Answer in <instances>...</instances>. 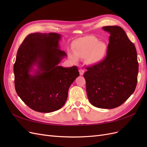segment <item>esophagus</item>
Segmentation results:
<instances>
[{"label": "esophagus", "instance_id": "1", "mask_svg": "<svg viewBox=\"0 0 147 147\" xmlns=\"http://www.w3.org/2000/svg\"><path fill=\"white\" fill-rule=\"evenodd\" d=\"M79 73H80V75H83V74L84 73V70L82 69H79Z\"/></svg>", "mask_w": 147, "mask_h": 147}]
</instances>
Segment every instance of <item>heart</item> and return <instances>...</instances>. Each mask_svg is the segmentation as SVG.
<instances>
[{
	"label": "heart",
	"mask_w": 147,
	"mask_h": 147,
	"mask_svg": "<svg viewBox=\"0 0 147 147\" xmlns=\"http://www.w3.org/2000/svg\"><path fill=\"white\" fill-rule=\"evenodd\" d=\"M108 47L103 42H99L91 35L78 38L74 44V52L69 55L74 62H77L78 57L86 58L91 64H97L104 59L107 53Z\"/></svg>",
	"instance_id": "obj_1"
}]
</instances>
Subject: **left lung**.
<instances>
[{"mask_svg":"<svg viewBox=\"0 0 147 147\" xmlns=\"http://www.w3.org/2000/svg\"><path fill=\"white\" fill-rule=\"evenodd\" d=\"M110 33L107 56L86 68L84 74L86 92L96 107L111 109L123 104L134 92L139 64L134 44L121 27L102 28Z\"/></svg>","mask_w":147,"mask_h":147,"instance_id":"left-lung-1","label":"left lung"}]
</instances>
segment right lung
<instances>
[{
    "label": "right lung",
    "mask_w": 147,
    "mask_h": 147,
    "mask_svg": "<svg viewBox=\"0 0 147 147\" xmlns=\"http://www.w3.org/2000/svg\"><path fill=\"white\" fill-rule=\"evenodd\" d=\"M61 38V34L53 32L30 34L17 52L13 66L16 93L29 107L38 112L60 109L67 99L70 86L80 75L77 66L58 65L67 56L60 50ZM34 66L38 69L34 70Z\"/></svg>",
    "instance_id": "right-lung-1"
}]
</instances>
